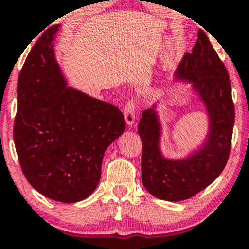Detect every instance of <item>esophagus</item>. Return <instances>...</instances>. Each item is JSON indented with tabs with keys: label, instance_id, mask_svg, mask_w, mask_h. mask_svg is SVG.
<instances>
[{
	"label": "esophagus",
	"instance_id": "obj_1",
	"mask_svg": "<svg viewBox=\"0 0 249 249\" xmlns=\"http://www.w3.org/2000/svg\"><path fill=\"white\" fill-rule=\"evenodd\" d=\"M124 117L126 121L127 125H132L134 123V117H136V104L133 101H130L126 103L124 107Z\"/></svg>",
	"mask_w": 249,
	"mask_h": 249
}]
</instances>
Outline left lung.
Instances as JSON below:
<instances>
[{"mask_svg": "<svg viewBox=\"0 0 249 249\" xmlns=\"http://www.w3.org/2000/svg\"><path fill=\"white\" fill-rule=\"evenodd\" d=\"M176 79L188 82L206 107L210 128L199 150L185 159L162 157L160 123L156 104L142 113V180L156 198L181 201L196 196L220 176L230 157L235 110L230 76L207 35L199 30L192 53H186L176 71Z\"/></svg>", "mask_w": 249, "mask_h": 249, "instance_id": "8db88e82", "label": "left lung"}]
</instances>
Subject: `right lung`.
I'll return each mask as SVG.
<instances>
[{
  "instance_id": "add662e5",
  "label": "right lung",
  "mask_w": 249,
  "mask_h": 249,
  "mask_svg": "<svg viewBox=\"0 0 249 249\" xmlns=\"http://www.w3.org/2000/svg\"><path fill=\"white\" fill-rule=\"evenodd\" d=\"M58 27L42 34L19 72L14 142L31 186L70 204L96 190L105 150L125 119L115 105L67 87L53 53Z\"/></svg>"
}]
</instances>
